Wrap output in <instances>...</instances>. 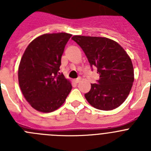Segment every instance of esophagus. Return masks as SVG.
<instances>
[{
    "mask_svg": "<svg viewBox=\"0 0 151 151\" xmlns=\"http://www.w3.org/2000/svg\"><path fill=\"white\" fill-rule=\"evenodd\" d=\"M81 80H82V78H76V79H74V82H76V83H78V82H79Z\"/></svg>",
    "mask_w": 151,
    "mask_h": 151,
    "instance_id": "34e87169",
    "label": "esophagus"
}]
</instances>
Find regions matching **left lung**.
<instances>
[{"mask_svg": "<svg viewBox=\"0 0 151 151\" xmlns=\"http://www.w3.org/2000/svg\"><path fill=\"white\" fill-rule=\"evenodd\" d=\"M87 57L91 66L100 75L98 83L91 84L85 94L96 109L112 110L129 96L134 82V68L130 57L116 41L105 37L74 35L72 38Z\"/></svg>", "mask_w": 151, "mask_h": 151, "instance_id": "left-lung-1", "label": "left lung"}]
</instances>
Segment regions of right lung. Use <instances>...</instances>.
Masks as SVG:
<instances>
[{"label":"right lung","instance_id":"1","mask_svg":"<svg viewBox=\"0 0 151 151\" xmlns=\"http://www.w3.org/2000/svg\"><path fill=\"white\" fill-rule=\"evenodd\" d=\"M71 36L66 32L41 35L24 52L19 65V85L35 110L54 111L63 104L71 91L70 81L58 75L65 45Z\"/></svg>","mask_w":151,"mask_h":151}]
</instances>
